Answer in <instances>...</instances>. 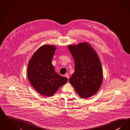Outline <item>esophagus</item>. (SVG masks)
<instances>
[{
	"instance_id": "34e87169",
	"label": "esophagus",
	"mask_w": 130,
	"mask_h": 130,
	"mask_svg": "<svg viewBox=\"0 0 130 130\" xmlns=\"http://www.w3.org/2000/svg\"><path fill=\"white\" fill-rule=\"evenodd\" d=\"M65 76L66 77H67V78L69 79V76H70V75H69V73H66L65 74Z\"/></svg>"
}]
</instances>
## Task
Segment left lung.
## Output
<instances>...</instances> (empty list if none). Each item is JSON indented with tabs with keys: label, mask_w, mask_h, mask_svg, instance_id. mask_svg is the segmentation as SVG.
<instances>
[{
	"label": "left lung",
	"mask_w": 130,
	"mask_h": 130,
	"mask_svg": "<svg viewBox=\"0 0 130 130\" xmlns=\"http://www.w3.org/2000/svg\"><path fill=\"white\" fill-rule=\"evenodd\" d=\"M74 61V72L69 82L82 98L96 93L103 80V69L98 55L87 42L68 45Z\"/></svg>",
	"instance_id": "8db88e82"
}]
</instances>
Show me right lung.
Instances as JSON below:
<instances>
[{
  "mask_svg": "<svg viewBox=\"0 0 130 130\" xmlns=\"http://www.w3.org/2000/svg\"><path fill=\"white\" fill-rule=\"evenodd\" d=\"M57 47L44 44L32 56L27 66V78L32 86L43 96H53L68 78L59 75L52 64Z\"/></svg>",
  "mask_w": 130,
  "mask_h": 130,
  "instance_id": "1",
  "label": "right lung"
}]
</instances>
